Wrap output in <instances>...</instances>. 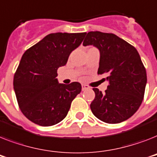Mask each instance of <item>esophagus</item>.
Segmentation results:
<instances>
[{"mask_svg": "<svg viewBox=\"0 0 157 157\" xmlns=\"http://www.w3.org/2000/svg\"><path fill=\"white\" fill-rule=\"evenodd\" d=\"M89 89H90V87H89L87 85H82V90H83V91H85V90H89Z\"/></svg>", "mask_w": 157, "mask_h": 157, "instance_id": "34e87169", "label": "esophagus"}]
</instances>
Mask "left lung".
Returning a JSON list of instances; mask_svg holds the SVG:
<instances>
[{"mask_svg": "<svg viewBox=\"0 0 157 157\" xmlns=\"http://www.w3.org/2000/svg\"><path fill=\"white\" fill-rule=\"evenodd\" d=\"M83 45L100 51L98 75H107V90L102 94L94 88L90 104L93 114L102 122L119 123L131 118L144 97L147 73L135 47L114 34L90 31Z\"/></svg>", "mask_w": 157, "mask_h": 157, "instance_id": "1", "label": "left lung"}]
</instances>
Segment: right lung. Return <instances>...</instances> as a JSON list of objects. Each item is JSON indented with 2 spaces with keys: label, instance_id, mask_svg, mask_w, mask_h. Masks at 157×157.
<instances>
[{
  "label": "right lung",
  "instance_id": "right-lung-1",
  "mask_svg": "<svg viewBox=\"0 0 157 157\" xmlns=\"http://www.w3.org/2000/svg\"><path fill=\"white\" fill-rule=\"evenodd\" d=\"M86 33H53L27 49L13 77L19 108L35 124L49 127L65 118L81 91L79 82L59 84L57 69L80 46Z\"/></svg>",
  "mask_w": 157,
  "mask_h": 157
}]
</instances>
